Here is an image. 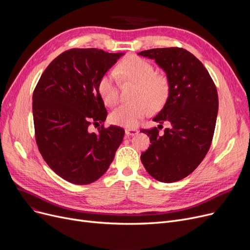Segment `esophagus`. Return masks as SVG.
<instances>
[{"instance_id":"1","label":"esophagus","mask_w":250,"mask_h":250,"mask_svg":"<svg viewBox=\"0 0 250 250\" xmlns=\"http://www.w3.org/2000/svg\"><path fill=\"white\" fill-rule=\"evenodd\" d=\"M139 133V130L137 128H125V135L127 137H132L135 136Z\"/></svg>"}]
</instances>
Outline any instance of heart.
I'll return each instance as SVG.
<instances>
[{"label":"heart","mask_w":250,"mask_h":250,"mask_svg":"<svg viewBox=\"0 0 250 250\" xmlns=\"http://www.w3.org/2000/svg\"><path fill=\"white\" fill-rule=\"evenodd\" d=\"M120 77L129 79L139 84L136 100L124 103L110 113L113 125L127 128L136 127L155 107L161 106L169 95L167 78L157 75L154 65L141 58H130L123 61L115 70L104 74L98 83V91L103 101L113 105L118 97V80Z\"/></svg>","instance_id":"heart-1"}]
</instances>
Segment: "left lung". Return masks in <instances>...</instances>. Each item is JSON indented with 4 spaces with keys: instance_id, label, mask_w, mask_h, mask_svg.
I'll use <instances>...</instances> for the list:
<instances>
[{
    "instance_id": "1",
    "label": "left lung",
    "mask_w": 250,
    "mask_h": 250,
    "mask_svg": "<svg viewBox=\"0 0 250 250\" xmlns=\"http://www.w3.org/2000/svg\"><path fill=\"white\" fill-rule=\"evenodd\" d=\"M138 55L154 60L169 83L167 100L153 118L169 126L163 134L160 126L141 130L152 143L141 161L153 178L175 182L200 165L211 146L219 107L217 89L204 64L186 49L153 48Z\"/></svg>"
}]
</instances>
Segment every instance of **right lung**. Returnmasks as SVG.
Returning a JSON list of instances; mask_svg holds the SVG:
<instances>
[{"mask_svg":"<svg viewBox=\"0 0 250 250\" xmlns=\"http://www.w3.org/2000/svg\"><path fill=\"white\" fill-rule=\"evenodd\" d=\"M98 48H73L52 61L36 85L32 112L36 143L44 161L74 185L100 178L113 161L125 130L115 125L89 130L106 120L98 91L101 77L123 57Z\"/></svg>","mask_w":250,"mask_h":250,"instance_id":"1","label":"right lung"}]
</instances>
